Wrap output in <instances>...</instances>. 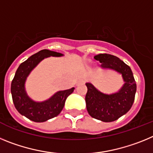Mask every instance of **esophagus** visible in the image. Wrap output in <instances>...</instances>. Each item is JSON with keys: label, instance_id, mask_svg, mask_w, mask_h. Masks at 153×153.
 Segmentation results:
<instances>
[{"label": "esophagus", "instance_id": "esophagus-1", "mask_svg": "<svg viewBox=\"0 0 153 153\" xmlns=\"http://www.w3.org/2000/svg\"><path fill=\"white\" fill-rule=\"evenodd\" d=\"M81 82H83V81H79V83H78V84H79V83H81Z\"/></svg>", "mask_w": 153, "mask_h": 153}]
</instances>
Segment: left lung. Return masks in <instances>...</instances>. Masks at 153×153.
Segmentation results:
<instances>
[{
	"mask_svg": "<svg viewBox=\"0 0 153 153\" xmlns=\"http://www.w3.org/2000/svg\"><path fill=\"white\" fill-rule=\"evenodd\" d=\"M102 64V69H110L122 74L123 86L117 93L106 94L97 90L92 83H86V109L93 118L109 123L118 120L129 111L135 100L136 84L132 70L117 56L100 53L94 56Z\"/></svg>",
	"mask_w": 153,
	"mask_h": 153,
	"instance_id": "left-lung-1",
	"label": "left lung"
}]
</instances>
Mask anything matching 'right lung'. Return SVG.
<instances>
[{
  "instance_id": "right-lung-1",
  "label": "right lung",
  "mask_w": 153,
  "mask_h": 153,
  "mask_svg": "<svg viewBox=\"0 0 153 153\" xmlns=\"http://www.w3.org/2000/svg\"><path fill=\"white\" fill-rule=\"evenodd\" d=\"M62 56L63 54L60 53L42 50L23 62L16 71L10 87L13 104L19 113L33 122H45L58 116L62 111L68 96L74 92V87L58 91L47 100L36 102L28 97L25 90L27 77L41 60L49 56Z\"/></svg>"
}]
</instances>
